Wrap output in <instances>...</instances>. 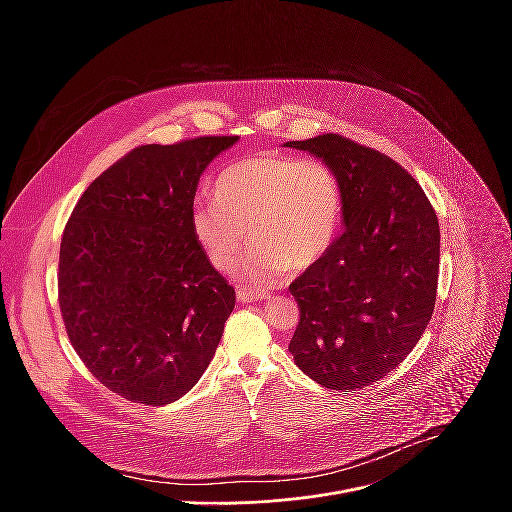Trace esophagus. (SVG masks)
<instances>
[{
	"label": "esophagus",
	"instance_id": "1",
	"mask_svg": "<svg viewBox=\"0 0 512 512\" xmlns=\"http://www.w3.org/2000/svg\"><path fill=\"white\" fill-rule=\"evenodd\" d=\"M237 298L239 302L243 304H249V302H259V300H265L267 294L261 289H249V287H239L237 289Z\"/></svg>",
	"mask_w": 512,
	"mask_h": 512
}]
</instances>
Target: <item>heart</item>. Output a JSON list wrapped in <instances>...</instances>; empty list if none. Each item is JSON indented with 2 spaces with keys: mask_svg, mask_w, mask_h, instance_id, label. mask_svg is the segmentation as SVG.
Returning <instances> with one entry per match:
<instances>
[{
  "mask_svg": "<svg viewBox=\"0 0 512 512\" xmlns=\"http://www.w3.org/2000/svg\"><path fill=\"white\" fill-rule=\"evenodd\" d=\"M340 218L342 192L328 164L255 154L216 176L212 202L192 208L190 229L210 265L223 273L235 269L247 231L251 247L241 275L265 283L322 261Z\"/></svg>",
  "mask_w": 512,
  "mask_h": 512,
  "instance_id": "heart-1",
  "label": "heart"
}]
</instances>
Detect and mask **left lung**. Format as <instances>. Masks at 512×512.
<instances>
[{
    "label": "left lung",
    "instance_id": "obj_1",
    "mask_svg": "<svg viewBox=\"0 0 512 512\" xmlns=\"http://www.w3.org/2000/svg\"><path fill=\"white\" fill-rule=\"evenodd\" d=\"M283 145L332 168L344 225L324 259L289 283L300 308L289 352L310 379L350 393L387 377L425 332L440 225L421 186L389 156L338 133Z\"/></svg>",
    "mask_w": 512,
    "mask_h": 512
}]
</instances>
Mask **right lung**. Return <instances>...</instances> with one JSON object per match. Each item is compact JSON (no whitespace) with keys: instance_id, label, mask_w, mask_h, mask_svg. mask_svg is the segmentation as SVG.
Wrapping results in <instances>:
<instances>
[{"instance_id":"1","label":"right lung","mask_w":512,"mask_h":512,"mask_svg":"<svg viewBox=\"0 0 512 512\" xmlns=\"http://www.w3.org/2000/svg\"><path fill=\"white\" fill-rule=\"evenodd\" d=\"M237 139L131 150L91 182L64 227L58 304L68 340L127 401L180 399L221 342L235 289L198 247L190 212L202 172Z\"/></svg>"}]
</instances>
